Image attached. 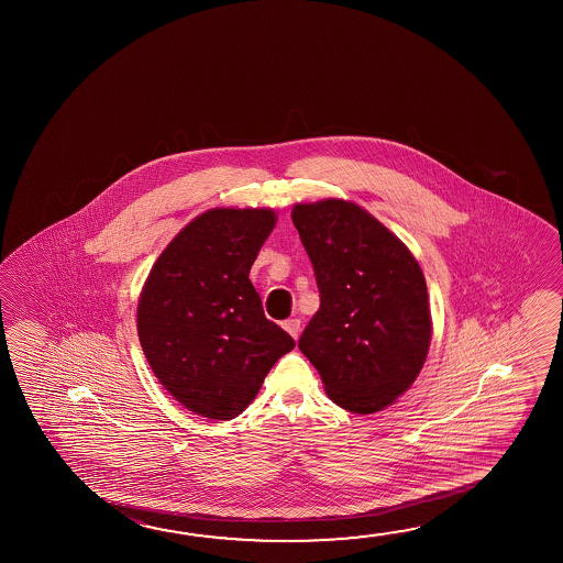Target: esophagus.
Here are the masks:
<instances>
[{
    "mask_svg": "<svg viewBox=\"0 0 563 563\" xmlns=\"http://www.w3.org/2000/svg\"><path fill=\"white\" fill-rule=\"evenodd\" d=\"M283 328H285L286 332L290 333L295 340H298V335H300V320H298V318L286 320V322L283 323Z\"/></svg>",
    "mask_w": 563,
    "mask_h": 563,
    "instance_id": "obj_1",
    "label": "esophagus"
}]
</instances>
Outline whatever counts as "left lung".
I'll return each mask as SVG.
<instances>
[{
	"label": "left lung",
	"mask_w": 563,
	"mask_h": 563,
	"mask_svg": "<svg viewBox=\"0 0 563 563\" xmlns=\"http://www.w3.org/2000/svg\"><path fill=\"white\" fill-rule=\"evenodd\" d=\"M292 222L320 290L298 347L335 405L383 410L415 383L432 338L420 265L355 203H298Z\"/></svg>",
	"instance_id": "obj_1"
}]
</instances>
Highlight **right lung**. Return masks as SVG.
I'll return each instance as SVG.
<instances>
[{
    "instance_id": "add662e5",
    "label": "right lung",
    "mask_w": 563,
    "mask_h": 563,
    "mask_svg": "<svg viewBox=\"0 0 563 563\" xmlns=\"http://www.w3.org/2000/svg\"><path fill=\"white\" fill-rule=\"evenodd\" d=\"M271 210L198 216L151 268L139 341L161 385L188 410L230 420L255 398L295 340L265 318L251 265L275 228Z\"/></svg>"
}]
</instances>
